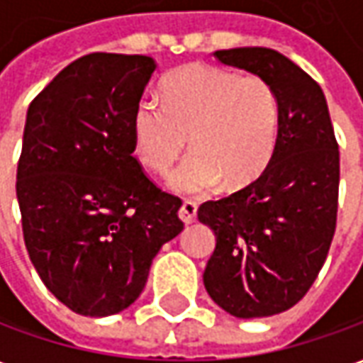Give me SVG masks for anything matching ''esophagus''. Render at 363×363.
I'll list each match as a JSON object with an SVG mask.
<instances>
[{
	"mask_svg": "<svg viewBox=\"0 0 363 363\" xmlns=\"http://www.w3.org/2000/svg\"><path fill=\"white\" fill-rule=\"evenodd\" d=\"M196 210H198L196 202H192V200H184L181 206V210H179V218H181L184 223H192V221L196 220Z\"/></svg>",
	"mask_w": 363,
	"mask_h": 363,
	"instance_id": "1",
	"label": "esophagus"
}]
</instances>
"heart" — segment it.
Here are the masks:
<instances>
[{"label":"heart","instance_id":"1","mask_svg":"<svg viewBox=\"0 0 363 363\" xmlns=\"http://www.w3.org/2000/svg\"><path fill=\"white\" fill-rule=\"evenodd\" d=\"M159 103L142 99L132 114L135 155L167 173L186 143L194 153L169 179L177 192L213 189L223 179L241 189L259 179L276 150L280 103L260 75L228 67L186 64L167 74Z\"/></svg>","mask_w":363,"mask_h":363}]
</instances>
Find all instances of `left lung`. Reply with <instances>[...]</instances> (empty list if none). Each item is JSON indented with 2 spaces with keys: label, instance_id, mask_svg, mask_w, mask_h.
I'll use <instances>...</instances> for the list:
<instances>
[{
  "label": "left lung",
  "instance_id": "1",
  "mask_svg": "<svg viewBox=\"0 0 363 363\" xmlns=\"http://www.w3.org/2000/svg\"><path fill=\"white\" fill-rule=\"evenodd\" d=\"M213 58L272 85L280 128L257 181L198 208L216 235L204 286L233 317H270L294 307L327 260L338 212V143L319 83L284 54L249 46Z\"/></svg>",
  "mask_w": 363,
  "mask_h": 363
}]
</instances>
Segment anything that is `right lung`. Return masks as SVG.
<instances>
[{
    "instance_id": "1",
    "label": "right lung",
    "mask_w": 363,
    "mask_h": 363,
    "mask_svg": "<svg viewBox=\"0 0 363 363\" xmlns=\"http://www.w3.org/2000/svg\"><path fill=\"white\" fill-rule=\"evenodd\" d=\"M155 67L140 54H87L27 111L17 167L25 245L44 286L85 317L134 303L159 249L184 229L181 198L132 155V114Z\"/></svg>"
}]
</instances>
